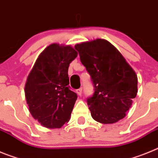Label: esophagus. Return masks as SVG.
<instances>
[{
    "label": "esophagus",
    "mask_w": 158,
    "mask_h": 158,
    "mask_svg": "<svg viewBox=\"0 0 158 158\" xmlns=\"http://www.w3.org/2000/svg\"><path fill=\"white\" fill-rule=\"evenodd\" d=\"M76 93L78 96H81V93H82V89L80 88V89H78L76 90Z\"/></svg>",
    "instance_id": "esophagus-1"
}]
</instances>
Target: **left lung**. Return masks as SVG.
<instances>
[{
	"label": "left lung",
	"mask_w": 158,
	"mask_h": 158,
	"mask_svg": "<svg viewBox=\"0 0 158 158\" xmlns=\"http://www.w3.org/2000/svg\"><path fill=\"white\" fill-rule=\"evenodd\" d=\"M91 76L95 93L87 100L94 120L115 123L126 116L138 93V77L121 53L108 41L96 39L75 45Z\"/></svg>",
	"instance_id": "1"
}]
</instances>
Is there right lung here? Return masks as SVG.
<instances>
[{
  "mask_svg": "<svg viewBox=\"0 0 158 158\" xmlns=\"http://www.w3.org/2000/svg\"><path fill=\"white\" fill-rule=\"evenodd\" d=\"M77 52L70 45L52 43L36 59L25 84L32 117L44 127L60 128L70 119L77 96L69 89L68 69Z\"/></svg>",
  "mask_w": 158,
  "mask_h": 158,
  "instance_id": "add662e5",
  "label": "right lung"
}]
</instances>
